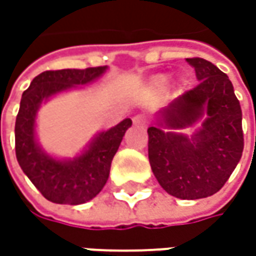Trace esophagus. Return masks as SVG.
Segmentation results:
<instances>
[{
    "mask_svg": "<svg viewBox=\"0 0 256 256\" xmlns=\"http://www.w3.org/2000/svg\"><path fill=\"white\" fill-rule=\"evenodd\" d=\"M134 124L140 125V126H146L148 125V120L144 115H136V116H134Z\"/></svg>",
    "mask_w": 256,
    "mask_h": 256,
    "instance_id": "34e87169",
    "label": "esophagus"
}]
</instances>
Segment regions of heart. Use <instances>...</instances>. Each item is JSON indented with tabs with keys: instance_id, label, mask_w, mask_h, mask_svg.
Here are the masks:
<instances>
[{
	"instance_id": "1",
	"label": "heart",
	"mask_w": 256,
	"mask_h": 256,
	"mask_svg": "<svg viewBox=\"0 0 256 256\" xmlns=\"http://www.w3.org/2000/svg\"><path fill=\"white\" fill-rule=\"evenodd\" d=\"M160 82H161V84H164V82H165V80H164V78H162V80H161Z\"/></svg>"
}]
</instances>
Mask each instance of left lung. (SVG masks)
Returning a JSON list of instances; mask_svg holds the SVG:
<instances>
[{"label": "left lung", "instance_id": "left-lung-1", "mask_svg": "<svg viewBox=\"0 0 256 256\" xmlns=\"http://www.w3.org/2000/svg\"><path fill=\"white\" fill-rule=\"evenodd\" d=\"M195 68V88L160 111V126L148 128V158L160 185L180 200H200L218 192L244 151L242 111L228 75L204 58H186ZM207 115L191 138L161 126L182 129Z\"/></svg>", "mask_w": 256, "mask_h": 256}]
</instances>
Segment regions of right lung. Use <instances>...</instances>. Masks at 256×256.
<instances>
[{"label":"right lung","mask_w":256,"mask_h":256,"mask_svg":"<svg viewBox=\"0 0 256 256\" xmlns=\"http://www.w3.org/2000/svg\"><path fill=\"white\" fill-rule=\"evenodd\" d=\"M106 68L105 65L45 71L36 75L22 94L15 121V155L21 170L48 201L68 205L85 204L96 196L108 181L114 155L126 130L132 125L130 118L98 134L74 160L61 161L50 156L35 138V116L41 104L55 94L92 82Z\"/></svg>","instance_id":"right-lung-1"}]
</instances>
